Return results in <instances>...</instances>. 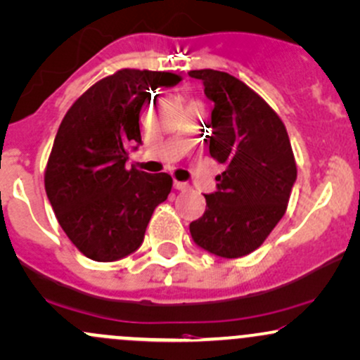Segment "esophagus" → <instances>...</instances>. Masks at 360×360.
<instances>
[{
  "mask_svg": "<svg viewBox=\"0 0 360 360\" xmlns=\"http://www.w3.org/2000/svg\"><path fill=\"white\" fill-rule=\"evenodd\" d=\"M174 188L177 189V191H184V189H188V183H181V181H174Z\"/></svg>",
  "mask_w": 360,
  "mask_h": 360,
  "instance_id": "esophagus-1",
  "label": "esophagus"
}]
</instances>
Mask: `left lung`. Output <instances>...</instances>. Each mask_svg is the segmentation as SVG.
Masks as SVG:
<instances>
[{"mask_svg":"<svg viewBox=\"0 0 360 360\" xmlns=\"http://www.w3.org/2000/svg\"><path fill=\"white\" fill-rule=\"evenodd\" d=\"M213 102L210 155L225 171L207 210L189 224L200 248L222 258L258 250L287 210L297 177L285 124L255 90L217 70H193Z\"/></svg>","mask_w":360,"mask_h":360,"instance_id":"8db88e82","label":"left lung"}]
</instances>
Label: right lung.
Returning <instances> with one entry per match:
<instances>
[{"instance_id":"1","label":"right lung","mask_w":360,"mask_h":360,"mask_svg":"<svg viewBox=\"0 0 360 360\" xmlns=\"http://www.w3.org/2000/svg\"><path fill=\"white\" fill-rule=\"evenodd\" d=\"M183 80L171 71L124 68L85 90L63 117L47 159L44 186L77 250L116 262L141 246L152 213L172 189L169 174L126 169L141 143L140 110L150 90Z\"/></svg>"}]
</instances>
